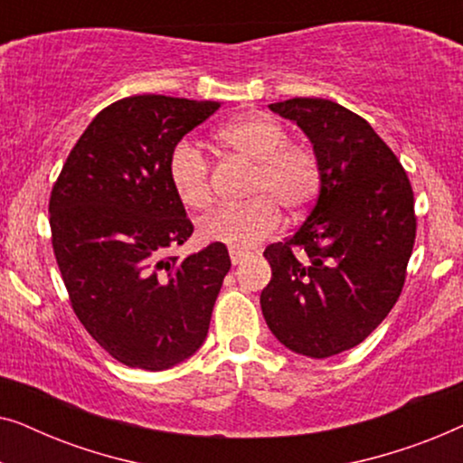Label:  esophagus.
<instances>
[{
  "instance_id": "obj_1",
  "label": "esophagus",
  "mask_w": 463,
  "mask_h": 463,
  "mask_svg": "<svg viewBox=\"0 0 463 463\" xmlns=\"http://www.w3.org/2000/svg\"><path fill=\"white\" fill-rule=\"evenodd\" d=\"M246 257H249V252H244V250H230V259H232L233 265H240Z\"/></svg>"
}]
</instances>
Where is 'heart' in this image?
<instances>
[{"label": "heart", "instance_id": "obj_1", "mask_svg": "<svg viewBox=\"0 0 463 463\" xmlns=\"http://www.w3.org/2000/svg\"><path fill=\"white\" fill-rule=\"evenodd\" d=\"M217 141L252 164L250 202L223 206L198 223V238L230 249H250L280 225V211L301 214L320 189V162L312 149L288 143V130L274 118L252 113L223 126ZM168 179L176 198L192 211L211 204V170L202 151L183 141L168 160Z\"/></svg>", "mask_w": 463, "mask_h": 463}]
</instances>
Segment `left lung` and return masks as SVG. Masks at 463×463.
I'll return each mask as SVG.
<instances>
[{
	"label": "left lung",
	"mask_w": 463,
	"mask_h": 463,
	"mask_svg": "<svg viewBox=\"0 0 463 463\" xmlns=\"http://www.w3.org/2000/svg\"><path fill=\"white\" fill-rule=\"evenodd\" d=\"M306 132L320 162V194L307 219L263 257L269 331L288 350L328 358L364 341L401 297L415 244L409 176L382 137L326 99L269 105Z\"/></svg>",
	"instance_id": "left-lung-1"
}]
</instances>
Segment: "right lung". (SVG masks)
<instances>
[{
	"label": "right lung",
	"instance_id": "obj_1",
	"mask_svg": "<svg viewBox=\"0 0 463 463\" xmlns=\"http://www.w3.org/2000/svg\"><path fill=\"white\" fill-rule=\"evenodd\" d=\"M219 107L162 94L116 100L88 124L50 194L52 249L73 312L132 369H170L204 344L232 268L223 244L166 257L194 232L170 185V154Z\"/></svg>",
	"mask_w": 463,
	"mask_h": 463
}]
</instances>
